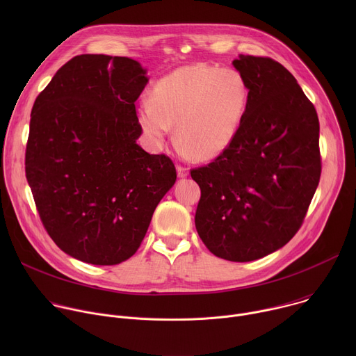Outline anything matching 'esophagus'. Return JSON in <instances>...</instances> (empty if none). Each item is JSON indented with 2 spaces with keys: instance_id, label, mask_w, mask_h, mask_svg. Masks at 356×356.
I'll return each mask as SVG.
<instances>
[{
  "instance_id": "esophagus-1",
  "label": "esophagus",
  "mask_w": 356,
  "mask_h": 356,
  "mask_svg": "<svg viewBox=\"0 0 356 356\" xmlns=\"http://www.w3.org/2000/svg\"><path fill=\"white\" fill-rule=\"evenodd\" d=\"M188 175V169L186 166H181V165H177V176L179 177H186Z\"/></svg>"
}]
</instances>
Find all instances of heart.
Wrapping results in <instances>:
<instances>
[{
	"label": "heart",
	"instance_id": "obj_1",
	"mask_svg": "<svg viewBox=\"0 0 356 356\" xmlns=\"http://www.w3.org/2000/svg\"><path fill=\"white\" fill-rule=\"evenodd\" d=\"M246 103L248 87L239 72L195 63L162 77L152 98L139 103L138 121L154 146L176 125L180 152L194 161H211L234 140Z\"/></svg>",
	"mask_w": 356,
	"mask_h": 356
}]
</instances>
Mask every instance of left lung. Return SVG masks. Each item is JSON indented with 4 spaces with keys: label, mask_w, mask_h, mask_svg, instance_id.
<instances>
[{
    "label": "left lung",
    "mask_w": 356,
    "mask_h": 356,
    "mask_svg": "<svg viewBox=\"0 0 356 356\" xmlns=\"http://www.w3.org/2000/svg\"><path fill=\"white\" fill-rule=\"evenodd\" d=\"M248 87L238 132L207 166L191 169L201 197L195 229L231 262L261 259L300 229L321 176L320 122L312 101L279 62H232Z\"/></svg>",
    "instance_id": "8db88e82"
}]
</instances>
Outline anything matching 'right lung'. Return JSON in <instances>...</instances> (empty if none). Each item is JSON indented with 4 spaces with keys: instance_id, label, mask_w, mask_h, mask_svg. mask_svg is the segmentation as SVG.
<instances>
[{
    "instance_id": "add662e5",
    "label": "right lung",
    "mask_w": 356,
    "mask_h": 356,
    "mask_svg": "<svg viewBox=\"0 0 356 356\" xmlns=\"http://www.w3.org/2000/svg\"><path fill=\"white\" fill-rule=\"evenodd\" d=\"M145 74L129 58L80 55L32 107L25 173L36 210L54 242L86 264L129 259L177 177L169 156L136 143Z\"/></svg>"
}]
</instances>
